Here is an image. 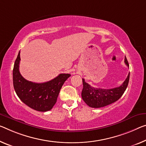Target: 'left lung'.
I'll use <instances>...</instances> for the list:
<instances>
[{
    "label": "left lung",
    "instance_id": "left-lung-1",
    "mask_svg": "<svg viewBox=\"0 0 146 146\" xmlns=\"http://www.w3.org/2000/svg\"><path fill=\"white\" fill-rule=\"evenodd\" d=\"M125 62L129 67V62L126 57L125 58ZM129 77L130 72L122 85H121L119 87L109 89L93 87L85 82L84 79H82V99L89 107L95 108H98L111 104L119 99L121 96L123 95L129 84Z\"/></svg>",
    "mask_w": 146,
    "mask_h": 146
}]
</instances>
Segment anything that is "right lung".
I'll return each instance as SVG.
<instances>
[{
	"instance_id": "right-lung-1",
	"label": "right lung",
	"mask_w": 146,
	"mask_h": 146,
	"mask_svg": "<svg viewBox=\"0 0 146 146\" xmlns=\"http://www.w3.org/2000/svg\"><path fill=\"white\" fill-rule=\"evenodd\" d=\"M20 60L19 51L13 69V84L17 95L27 106L35 110H50L57 102L62 85L70 74H60L54 79L40 84L29 82L19 72Z\"/></svg>"
}]
</instances>
